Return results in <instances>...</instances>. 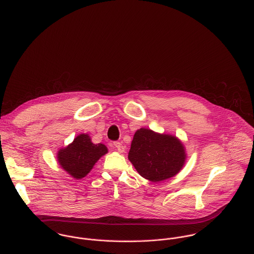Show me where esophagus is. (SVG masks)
I'll return each instance as SVG.
<instances>
[{"mask_svg":"<svg viewBox=\"0 0 254 254\" xmlns=\"http://www.w3.org/2000/svg\"><path fill=\"white\" fill-rule=\"evenodd\" d=\"M114 145H115V147L117 148V150H118L119 152H124V151H125V147L123 146V144H122L121 142L115 141V142H114Z\"/></svg>","mask_w":254,"mask_h":254,"instance_id":"obj_1","label":"esophagus"}]
</instances>
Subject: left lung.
<instances>
[{"mask_svg": "<svg viewBox=\"0 0 254 254\" xmlns=\"http://www.w3.org/2000/svg\"><path fill=\"white\" fill-rule=\"evenodd\" d=\"M185 157L184 146L176 137L147 128L134 133L128 152V159L139 175L152 182L176 175L183 167Z\"/></svg>", "mask_w": 254, "mask_h": 254, "instance_id": "8db88e82", "label": "left lung"}]
</instances>
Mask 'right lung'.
Listing matches in <instances>:
<instances>
[{
    "label": "right lung",
    "instance_id": "right-lung-1",
    "mask_svg": "<svg viewBox=\"0 0 254 254\" xmlns=\"http://www.w3.org/2000/svg\"><path fill=\"white\" fill-rule=\"evenodd\" d=\"M108 152L102 144H94L88 134L78 135L66 148L60 149L57 155L62 168L72 177L81 179L85 177L98 159Z\"/></svg>",
    "mask_w": 254,
    "mask_h": 254
}]
</instances>
